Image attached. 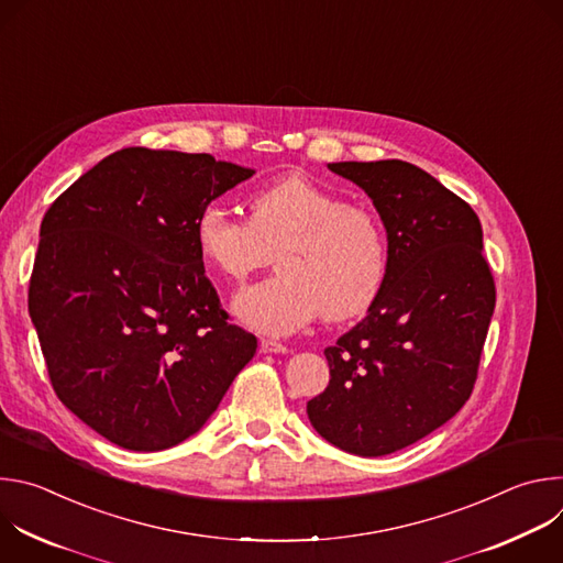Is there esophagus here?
<instances>
[{
  "mask_svg": "<svg viewBox=\"0 0 563 563\" xmlns=\"http://www.w3.org/2000/svg\"><path fill=\"white\" fill-rule=\"evenodd\" d=\"M261 345H263V350L269 352V354H287V352H289L287 345H283V343H278V341H272V339H263Z\"/></svg>",
  "mask_w": 563,
  "mask_h": 563,
  "instance_id": "1",
  "label": "esophagus"
}]
</instances>
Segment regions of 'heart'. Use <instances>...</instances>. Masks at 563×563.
<instances>
[{
  "label": "heart",
  "mask_w": 563,
  "mask_h": 563,
  "mask_svg": "<svg viewBox=\"0 0 563 563\" xmlns=\"http://www.w3.org/2000/svg\"><path fill=\"white\" fill-rule=\"evenodd\" d=\"M196 243L224 280L243 283L276 252L272 278L240 291L235 316L256 332L287 336L318 313H363L387 276V233L372 207L347 202L305 176H285L250 196V220L227 202H207Z\"/></svg>",
  "instance_id": "1"
}]
</instances>
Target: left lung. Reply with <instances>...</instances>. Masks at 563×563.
<instances>
[{
    "instance_id": "8db88e82",
    "label": "left lung",
    "mask_w": 563,
    "mask_h": 563,
    "mask_svg": "<svg viewBox=\"0 0 563 563\" xmlns=\"http://www.w3.org/2000/svg\"><path fill=\"white\" fill-rule=\"evenodd\" d=\"M387 231V276L367 316L325 350L330 385L307 404L316 432L358 456L408 448L472 394L495 311L478 216L404 159L334 163Z\"/></svg>"
}]
</instances>
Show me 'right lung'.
Wrapping results in <instances>:
<instances>
[{"label": "right lung", "mask_w": 563, "mask_h": 563, "mask_svg": "<svg viewBox=\"0 0 563 563\" xmlns=\"http://www.w3.org/2000/svg\"><path fill=\"white\" fill-rule=\"evenodd\" d=\"M252 169L129 146L44 213L29 285L51 385L111 443L157 452L196 434L258 341L229 323L196 243L200 209Z\"/></svg>", "instance_id": "obj_1"}]
</instances>
